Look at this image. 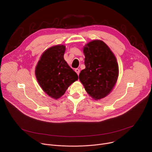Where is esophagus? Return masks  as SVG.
I'll return each instance as SVG.
<instances>
[{
    "instance_id": "1",
    "label": "esophagus",
    "mask_w": 152,
    "mask_h": 152,
    "mask_svg": "<svg viewBox=\"0 0 152 152\" xmlns=\"http://www.w3.org/2000/svg\"><path fill=\"white\" fill-rule=\"evenodd\" d=\"M75 72L77 73V75L79 76V73H80V70H79V69H78V68H76L75 69Z\"/></svg>"
}]
</instances>
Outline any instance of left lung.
<instances>
[{"label":"left lung","instance_id":"left-lung-1","mask_svg":"<svg viewBox=\"0 0 152 152\" xmlns=\"http://www.w3.org/2000/svg\"><path fill=\"white\" fill-rule=\"evenodd\" d=\"M86 68L79 78L94 100L105 97L112 91L119 75L118 64L108 46L100 40L87 44L83 49Z\"/></svg>","mask_w":152,"mask_h":152}]
</instances>
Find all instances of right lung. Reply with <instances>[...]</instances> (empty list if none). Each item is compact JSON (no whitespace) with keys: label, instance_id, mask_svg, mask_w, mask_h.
Listing matches in <instances>:
<instances>
[{"label":"right lung","instance_id":"right-lung-1","mask_svg":"<svg viewBox=\"0 0 152 152\" xmlns=\"http://www.w3.org/2000/svg\"><path fill=\"white\" fill-rule=\"evenodd\" d=\"M65 46L57 45L47 49L36 67L37 81L50 97L58 99L68 87L78 79V76L64 60Z\"/></svg>","mask_w":152,"mask_h":152}]
</instances>
